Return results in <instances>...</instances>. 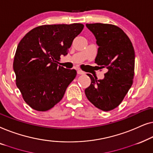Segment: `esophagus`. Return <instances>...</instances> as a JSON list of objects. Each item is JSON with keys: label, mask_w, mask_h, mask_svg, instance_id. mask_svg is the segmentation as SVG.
<instances>
[{"label": "esophagus", "mask_w": 153, "mask_h": 153, "mask_svg": "<svg viewBox=\"0 0 153 153\" xmlns=\"http://www.w3.org/2000/svg\"><path fill=\"white\" fill-rule=\"evenodd\" d=\"M77 74H79V75H84V74H85V73L84 72V71H82V70H77Z\"/></svg>", "instance_id": "obj_1"}]
</instances>
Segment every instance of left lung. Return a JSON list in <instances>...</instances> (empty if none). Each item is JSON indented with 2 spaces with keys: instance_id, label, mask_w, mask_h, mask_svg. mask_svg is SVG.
Returning <instances> with one entry per match:
<instances>
[{
  "instance_id": "1",
  "label": "left lung",
  "mask_w": 153,
  "mask_h": 153,
  "mask_svg": "<svg viewBox=\"0 0 153 153\" xmlns=\"http://www.w3.org/2000/svg\"><path fill=\"white\" fill-rule=\"evenodd\" d=\"M96 39L99 48L95 63L107 72L102 79H94L85 89L88 100L97 108L108 111L121 103L132 87L134 75V50L128 35L117 25L86 24Z\"/></svg>"
}]
</instances>
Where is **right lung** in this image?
Masks as SVG:
<instances>
[{
    "label": "right lung",
    "instance_id": "1",
    "mask_svg": "<svg viewBox=\"0 0 153 153\" xmlns=\"http://www.w3.org/2000/svg\"><path fill=\"white\" fill-rule=\"evenodd\" d=\"M83 28L82 23L40 25L19 42L13 63L16 85L34 110L46 111L54 107L76 77V70L57 64Z\"/></svg>",
    "mask_w": 153,
    "mask_h": 153
}]
</instances>
